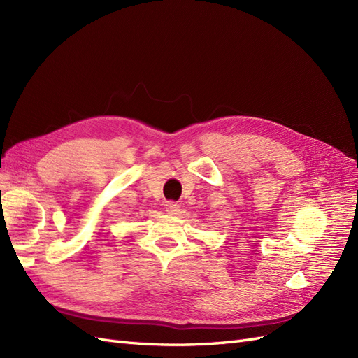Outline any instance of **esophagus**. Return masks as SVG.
I'll list each match as a JSON object with an SVG mask.
<instances>
[{
    "label": "esophagus",
    "mask_w": 358,
    "mask_h": 358,
    "mask_svg": "<svg viewBox=\"0 0 358 358\" xmlns=\"http://www.w3.org/2000/svg\"><path fill=\"white\" fill-rule=\"evenodd\" d=\"M166 212L167 213H170V215H176L179 210H180V206L178 204V203H175V201H169L167 204H166Z\"/></svg>",
    "instance_id": "esophagus-1"
}]
</instances>
